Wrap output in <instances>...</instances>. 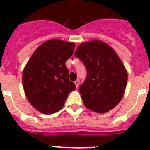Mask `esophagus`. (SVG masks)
<instances>
[{
    "instance_id": "1",
    "label": "esophagus",
    "mask_w": 150,
    "mask_h": 150,
    "mask_svg": "<svg viewBox=\"0 0 150 150\" xmlns=\"http://www.w3.org/2000/svg\"><path fill=\"white\" fill-rule=\"evenodd\" d=\"M79 79H76V81L74 82V84L76 85V88H78V86H79Z\"/></svg>"
}]
</instances>
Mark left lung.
<instances>
[{"mask_svg":"<svg viewBox=\"0 0 150 150\" xmlns=\"http://www.w3.org/2000/svg\"><path fill=\"white\" fill-rule=\"evenodd\" d=\"M74 55L84 64L87 76L79 87L85 106L98 113L114 108L126 88L128 74L116 52L100 40L79 45Z\"/></svg>","mask_w":150,"mask_h":150,"instance_id":"left-lung-1","label":"left lung"}]
</instances>
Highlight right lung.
I'll return each instance as SVG.
<instances>
[{
	"label": "right lung",
	"instance_id": "right-lung-1",
	"mask_svg": "<svg viewBox=\"0 0 150 150\" xmlns=\"http://www.w3.org/2000/svg\"><path fill=\"white\" fill-rule=\"evenodd\" d=\"M75 44L50 40L34 51L22 73L28 100L43 114H52L63 107L67 95L76 89L69 79L65 62L74 53Z\"/></svg>",
	"mask_w": 150,
	"mask_h": 150
}]
</instances>
